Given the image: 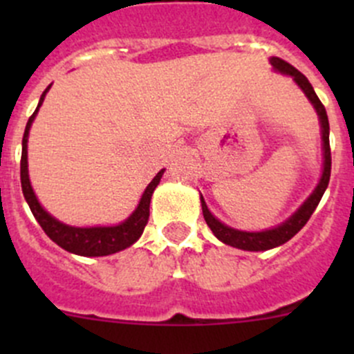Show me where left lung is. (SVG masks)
I'll return each mask as SVG.
<instances>
[{
	"mask_svg": "<svg viewBox=\"0 0 354 354\" xmlns=\"http://www.w3.org/2000/svg\"><path fill=\"white\" fill-rule=\"evenodd\" d=\"M270 63L272 66L276 68L277 71L281 73L289 75L292 77V80L301 87V91L305 92L306 97L310 99V102L313 104V108L317 109L320 116V123H322V140H324V173L322 178H320V183L317 185L315 192L310 195L308 200L303 203L301 207L298 209V212L292 214L291 217L283 223L281 226L274 227V230H267V231H259V233H248V231H238L233 230V227L226 226L223 224L221 221H217L212 214L209 212L207 209L205 202H203V197H200V202H202V212H203V219H205L207 226L212 230V233L219 238L223 243L234 246V248H240V250H248V252H263V250H270V248H276V246L286 243V241L291 240L306 223L308 219L312 217L313 210L317 209L319 205L320 198H322L324 192H326L327 185H329L330 180V145H329V118H327L326 108L324 104L320 102V99L317 97L315 91H313L312 84L308 82V78L301 73V71L296 70L295 66L289 65L288 62L281 58H270Z\"/></svg>",
	"mask_w": 354,
	"mask_h": 354,
	"instance_id": "obj_1",
	"label": "left lung"
}]
</instances>
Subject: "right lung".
I'll return each instance as SVG.
<instances>
[{
    "mask_svg": "<svg viewBox=\"0 0 354 354\" xmlns=\"http://www.w3.org/2000/svg\"><path fill=\"white\" fill-rule=\"evenodd\" d=\"M51 87V85H49ZM49 87L42 92L41 101H39L37 109L34 111L30 118L27 121V127H25V133L22 138V159H20V181H22V192L24 197L27 200L28 207H30L32 214H34L35 221L41 224V227L44 230V233L55 241L56 245H59L62 248H65L66 252L75 253V255L82 257H104L111 255V253L121 252V250L128 248L142 236L144 233V227L149 223V207H151V198L154 194L156 187L159 185L160 178H162L164 169H160L156 174L154 180L149 183V187L145 188L144 195H142L140 203L135 209V212L128 217L124 223L118 224V226L111 227H73L66 226V224L59 223L55 217L49 216L44 209L41 207V203L35 198L34 190L30 187V181H28V169H27V138H28V130H30V124L34 121L35 114H37L39 108H41L42 101H44L46 92L49 91Z\"/></svg>",
    "mask_w": 354,
    "mask_h": 354,
    "instance_id": "obj_1",
    "label": "right lung"
}]
</instances>
